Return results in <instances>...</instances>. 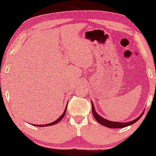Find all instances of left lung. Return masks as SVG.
Returning a JSON list of instances; mask_svg holds the SVG:
<instances>
[{"mask_svg":"<svg viewBox=\"0 0 156 156\" xmlns=\"http://www.w3.org/2000/svg\"><path fill=\"white\" fill-rule=\"evenodd\" d=\"M92 110L93 116H94V119H96L97 122H98L100 124L103 125V126L108 127V128H125V127L127 126H129V125H133L136 122H137L139 119H140L144 112V111H143V112L141 113V115H139V117L136 118V119H133V120L127 122H113L111 120H108V119H105V118L102 117L101 116H100L95 111V108H94V104H93L92 102Z\"/></svg>","mask_w":156,"mask_h":156,"instance_id":"8db88e82","label":"left lung"}]
</instances>
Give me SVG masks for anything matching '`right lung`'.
Segmentation results:
<instances>
[{
  "label": "right lung",
  "instance_id": "add662e5",
  "mask_svg": "<svg viewBox=\"0 0 156 156\" xmlns=\"http://www.w3.org/2000/svg\"><path fill=\"white\" fill-rule=\"evenodd\" d=\"M66 112H67V105H66L65 110L64 111V112H63V114H62V115L60 116V117L58 118V119H57L56 120H55L54 122H51V123H48V124H45V125H34V126H39V127H45V126H51V125H53L57 124V123H58V122H60L62 119H63V117H64V115H65Z\"/></svg>",
  "mask_w": 156,
  "mask_h": 156
}]
</instances>
